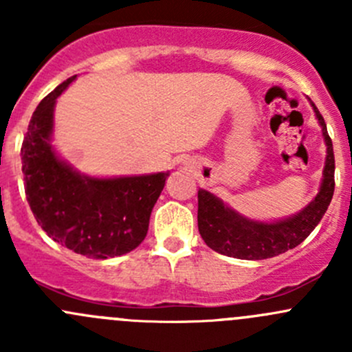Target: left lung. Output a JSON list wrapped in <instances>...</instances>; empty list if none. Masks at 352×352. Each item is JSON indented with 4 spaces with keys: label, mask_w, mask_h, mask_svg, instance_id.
Returning a JSON list of instances; mask_svg holds the SVG:
<instances>
[{
    "label": "left lung",
    "mask_w": 352,
    "mask_h": 352,
    "mask_svg": "<svg viewBox=\"0 0 352 352\" xmlns=\"http://www.w3.org/2000/svg\"><path fill=\"white\" fill-rule=\"evenodd\" d=\"M318 122L322 126L325 144H327V158L324 166V179L318 194L314 201L291 218L276 223H262L243 218L232 208L223 204L221 199L212 196L204 189L197 192V226L202 240L209 248L228 257L243 258V261H262L285 254L289 248L300 245L314 232L327 211L333 196V160L332 140L327 133V126L311 102Z\"/></svg>",
    "instance_id": "left-lung-1"
}]
</instances>
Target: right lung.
Segmentation results:
<instances>
[{
    "label": "right lung",
    "instance_id": "1",
    "mask_svg": "<svg viewBox=\"0 0 352 352\" xmlns=\"http://www.w3.org/2000/svg\"><path fill=\"white\" fill-rule=\"evenodd\" d=\"M74 78L63 81L32 113L22 143L25 194L37 223L54 242L85 257H117L144 240L168 173L94 179L56 155L51 144L56 98Z\"/></svg>",
    "mask_w": 352,
    "mask_h": 352
}]
</instances>
